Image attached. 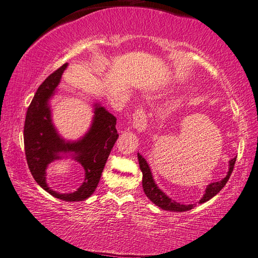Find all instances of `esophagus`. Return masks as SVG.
<instances>
[{"label": "esophagus", "mask_w": 258, "mask_h": 258, "mask_svg": "<svg viewBox=\"0 0 258 258\" xmlns=\"http://www.w3.org/2000/svg\"><path fill=\"white\" fill-rule=\"evenodd\" d=\"M133 126L134 127L142 132L144 131L147 126V119H146V113L143 107H139L133 113Z\"/></svg>", "instance_id": "esophagus-1"}]
</instances>
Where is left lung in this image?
Returning <instances> with one entry per match:
<instances>
[{"label":"left lung","mask_w":258,"mask_h":258,"mask_svg":"<svg viewBox=\"0 0 258 258\" xmlns=\"http://www.w3.org/2000/svg\"><path fill=\"white\" fill-rule=\"evenodd\" d=\"M138 158H139V163H140V168L142 173H143V179H142V184H143V189L146 196L154 203L156 206H158L162 210L165 211H172V212H185L191 210V208L195 207L196 204H189V205H184V204H179V203L173 201L172 199L162 191L160 188L157 187V185L155 184L154 179H153L152 176V172L151 168L149 166V164L145 161V158L142 156L140 153H138ZM235 162H236V157H234L233 160L229 161V168L227 175L224 177L222 180H218V182L215 183H211L207 186L205 189V194L202 197L201 201L199 202L200 204L202 203H205L207 201H210L212 197L215 196L218 191H220L224 186L226 185L227 180L229 179V176L233 172V168L235 165Z\"/></svg>","instance_id":"8db88e82"}]
</instances>
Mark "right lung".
I'll return each instance as SVG.
<instances>
[{
  "instance_id": "obj_1",
  "label": "right lung",
  "mask_w": 258,
  "mask_h": 258,
  "mask_svg": "<svg viewBox=\"0 0 258 258\" xmlns=\"http://www.w3.org/2000/svg\"><path fill=\"white\" fill-rule=\"evenodd\" d=\"M67 67L68 63L63 64L38 86L26 112L24 149L32 176L43 189L65 202H80L94 193L118 134L115 127L116 117L98 104H95L91 128L80 141L67 142L57 134L52 123L48 100L55 92ZM65 152L73 153L75 159L85 168L86 178L78 191L59 195L47 186L46 167Z\"/></svg>"
}]
</instances>
